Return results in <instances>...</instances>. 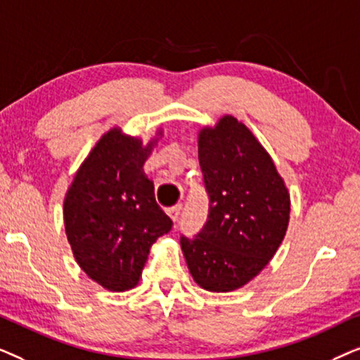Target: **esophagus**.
Instances as JSON below:
<instances>
[{
  "label": "esophagus",
  "mask_w": 360,
  "mask_h": 360,
  "mask_svg": "<svg viewBox=\"0 0 360 360\" xmlns=\"http://www.w3.org/2000/svg\"><path fill=\"white\" fill-rule=\"evenodd\" d=\"M167 214L170 216L172 221H179L180 214H181V205H175V206H172V208L167 210Z\"/></svg>",
  "instance_id": "obj_1"
}]
</instances>
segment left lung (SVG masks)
<instances>
[{"label":"left lung","instance_id":"obj_1","mask_svg":"<svg viewBox=\"0 0 360 360\" xmlns=\"http://www.w3.org/2000/svg\"><path fill=\"white\" fill-rule=\"evenodd\" d=\"M208 218L180 244L191 277L208 292H233L259 275L287 233L290 193L245 124L223 116L198 136Z\"/></svg>","mask_w":360,"mask_h":360}]
</instances>
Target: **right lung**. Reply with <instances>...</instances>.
Masks as SVG:
<instances>
[{"instance_id": "obj_1", "label": "right lung", "mask_w": 360, "mask_h": 360, "mask_svg": "<svg viewBox=\"0 0 360 360\" xmlns=\"http://www.w3.org/2000/svg\"><path fill=\"white\" fill-rule=\"evenodd\" d=\"M155 142L142 146L112 127L78 169L63 201L67 239L78 265L111 292L136 287L152 244L174 224L142 170Z\"/></svg>"}]
</instances>
